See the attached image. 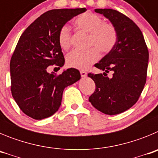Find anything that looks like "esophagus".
I'll return each mask as SVG.
<instances>
[{
    "label": "esophagus",
    "instance_id": "esophagus-1",
    "mask_svg": "<svg viewBox=\"0 0 158 158\" xmlns=\"http://www.w3.org/2000/svg\"><path fill=\"white\" fill-rule=\"evenodd\" d=\"M81 77H87V72H86V71H84V70H81Z\"/></svg>",
    "mask_w": 158,
    "mask_h": 158
}]
</instances>
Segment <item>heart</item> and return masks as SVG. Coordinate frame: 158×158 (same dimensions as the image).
<instances>
[{"label":"heart","mask_w":158,"mask_h":158,"mask_svg":"<svg viewBox=\"0 0 158 158\" xmlns=\"http://www.w3.org/2000/svg\"><path fill=\"white\" fill-rule=\"evenodd\" d=\"M78 30L89 33V45L96 48H90L81 51L74 50L66 56V63L69 67L79 69H86L97 62L100 54L108 53L115 47L117 41V31L111 23H103V19L96 14L86 12L77 16L73 21ZM58 43L62 50H68L70 47L71 35L68 26L64 25L58 31Z\"/></svg>","instance_id":"b5f03b06"}]
</instances>
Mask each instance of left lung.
Returning <instances> with one entry per match:
<instances>
[{
	"mask_svg": "<svg viewBox=\"0 0 158 158\" xmlns=\"http://www.w3.org/2000/svg\"><path fill=\"white\" fill-rule=\"evenodd\" d=\"M95 12L109 19L117 31L115 47L98 63L103 73H89L95 82V92L89 96L92 105L106 115H117L138 101L146 81L149 51L139 27L130 18L111 8ZM113 72L108 78L107 73Z\"/></svg>",
	"mask_w": 158,
	"mask_h": 158,
	"instance_id": "obj_1",
	"label": "left lung"
}]
</instances>
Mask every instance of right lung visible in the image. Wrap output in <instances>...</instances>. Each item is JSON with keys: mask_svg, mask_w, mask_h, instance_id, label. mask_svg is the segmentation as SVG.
Returning a JSON list of instances; mask_svg holds the SVG:
<instances>
[{"mask_svg": "<svg viewBox=\"0 0 158 158\" xmlns=\"http://www.w3.org/2000/svg\"><path fill=\"white\" fill-rule=\"evenodd\" d=\"M86 8L47 11L35 20L19 38L10 62L12 97L24 114L43 119L59 109L67 86L81 79L79 70L69 68L60 75L47 68L60 69L65 58L58 43V31L72 18Z\"/></svg>", "mask_w": 158, "mask_h": 158, "instance_id": "1", "label": "right lung"}]
</instances>
